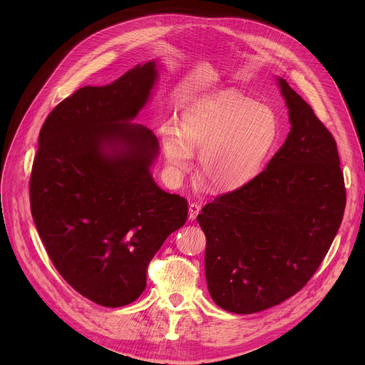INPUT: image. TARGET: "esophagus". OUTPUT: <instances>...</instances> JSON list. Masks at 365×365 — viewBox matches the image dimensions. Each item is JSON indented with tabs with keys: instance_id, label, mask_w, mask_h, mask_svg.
I'll list each match as a JSON object with an SVG mask.
<instances>
[{
	"instance_id": "1",
	"label": "esophagus",
	"mask_w": 365,
	"mask_h": 365,
	"mask_svg": "<svg viewBox=\"0 0 365 365\" xmlns=\"http://www.w3.org/2000/svg\"><path fill=\"white\" fill-rule=\"evenodd\" d=\"M200 210H201V207L197 202L189 204V220H195L200 213Z\"/></svg>"
}]
</instances>
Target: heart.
Listing matches in <instances>:
<instances>
[{"mask_svg": "<svg viewBox=\"0 0 365 365\" xmlns=\"http://www.w3.org/2000/svg\"><path fill=\"white\" fill-rule=\"evenodd\" d=\"M281 140V120L266 105L237 91H219L189 102L180 130L163 128L164 157L171 175L189 168L198 152V168L219 190H235L255 180Z\"/></svg>", "mask_w": 365, "mask_h": 365, "instance_id": "obj_1", "label": "heart"}]
</instances>
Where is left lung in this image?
<instances>
[{
	"label": "left lung",
	"mask_w": 365,
	"mask_h": 365,
	"mask_svg": "<svg viewBox=\"0 0 365 365\" xmlns=\"http://www.w3.org/2000/svg\"><path fill=\"white\" fill-rule=\"evenodd\" d=\"M292 124L284 145L248 185L204 205L205 279L234 314L269 309L311 279L339 231L346 190L337 145L312 108L277 78Z\"/></svg>",
	"instance_id": "obj_1"
}]
</instances>
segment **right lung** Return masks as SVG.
<instances>
[{
  "label": "right lung",
  "instance_id": "add662e5",
  "mask_svg": "<svg viewBox=\"0 0 365 365\" xmlns=\"http://www.w3.org/2000/svg\"><path fill=\"white\" fill-rule=\"evenodd\" d=\"M158 80L157 62L86 86L44 121L29 182L48 257L73 290L106 308L136 300L148 264L187 217V201L150 175L160 143L133 123Z\"/></svg>",
  "mask_w": 365,
  "mask_h": 365
}]
</instances>
